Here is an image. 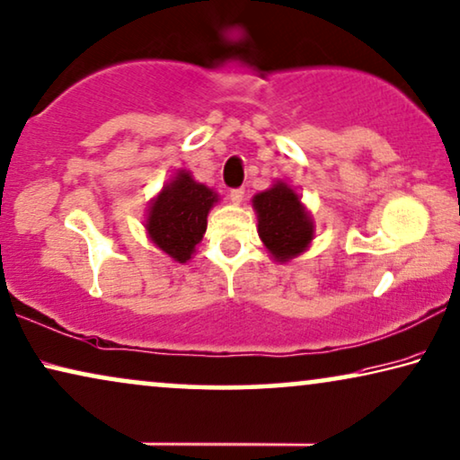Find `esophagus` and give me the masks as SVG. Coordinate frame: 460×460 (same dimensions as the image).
<instances>
[{"mask_svg": "<svg viewBox=\"0 0 460 460\" xmlns=\"http://www.w3.org/2000/svg\"><path fill=\"white\" fill-rule=\"evenodd\" d=\"M243 199H244V190H243V189H234V190H230V201L234 203V205H241V203H243Z\"/></svg>", "mask_w": 460, "mask_h": 460, "instance_id": "esophagus-1", "label": "esophagus"}]
</instances>
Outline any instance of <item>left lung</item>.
I'll list each match as a JSON object with an SVG mask.
<instances>
[{
	"label": "left lung",
	"instance_id": "left-lung-1",
	"mask_svg": "<svg viewBox=\"0 0 460 460\" xmlns=\"http://www.w3.org/2000/svg\"><path fill=\"white\" fill-rule=\"evenodd\" d=\"M252 209L257 214L259 238L274 261L288 263L309 251L315 224L295 186L274 181L268 190L252 197Z\"/></svg>",
	"mask_w": 460,
	"mask_h": 460
}]
</instances>
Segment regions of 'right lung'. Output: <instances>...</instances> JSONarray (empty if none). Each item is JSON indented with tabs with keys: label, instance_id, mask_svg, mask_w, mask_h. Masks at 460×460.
Listing matches in <instances>:
<instances>
[{
	"label": "right lung",
	"instance_id": "obj_1",
	"mask_svg": "<svg viewBox=\"0 0 460 460\" xmlns=\"http://www.w3.org/2000/svg\"><path fill=\"white\" fill-rule=\"evenodd\" d=\"M217 201L219 195L214 189L197 182L189 170H176L147 208L145 230L149 241L172 261H190L208 230L209 211Z\"/></svg>",
	"mask_w": 460,
	"mask_h": 460
}]
</instances>
